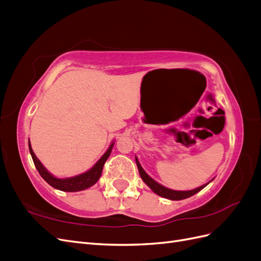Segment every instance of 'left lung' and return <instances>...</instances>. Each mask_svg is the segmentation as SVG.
Listing matches in <instances>:
<instances>
[{
    "instance_id": "1",
    "label": "left lung",
    "mask_w": 261,
    "mask_h": 261,
    "mask_svg": "<svg viewBox=\"0 0 261 261\" xmlns=\"http://www.w3.org/2000/svg\"><path fill=\"white\" fill-rule=\"evenodd\" d=\"M136 159V164H137V168H138V171H139V174L141 176V178H143V180L145 181V183L152 189V191L156 194L159 195L161 197H164V198H168V199H171V200H181V199H186L188 198V197H191L195 194H197L198 192H200L201 189L203 187H206L207 184H204L198 188H195L193 189V191H173V189H170V188H167L164 187L162 185H160L159 183H156V181L154 179H152L151 177H150L147 173L144 171V169L141 168V165L139 163V161L137 160V158H135Z\"/></svg>"
}]
</instances>
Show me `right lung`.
Masks as SVG:
<instances>
[{
  "mask_svg": "<svg viewBox=\"0 0 261 261\" xmlns=\"http://www.w3.org/2000/svg\"><path fill=\"white\" fill-rule=\"evenodd\" d=\"M28 144H29L30 154H31V156H33L35 167L38 170L39 174L41 175V177L49 185H51L52 187L57 188V189H60V191H63V192H80V191H84V189L92 186L93 184H96L101 176L102 169H103V165H105L106 161L108 160V158L110 156V154H111L112 148L114 145V143L111 144V146H110V148L107 150V152L101 156V159L96 164H94L89 171H87L86 173H83V174L74 176V177L57 178V177H54L51 173L46 171V169L41 164V162L38 160V158L34 153L33 149H31L30 141Z\"/></svg>",
  "mask_w": 261,
  "mask_h": 261,
  "instance_id": "1",
  "label": "right lung"
}]
</instances>
